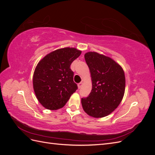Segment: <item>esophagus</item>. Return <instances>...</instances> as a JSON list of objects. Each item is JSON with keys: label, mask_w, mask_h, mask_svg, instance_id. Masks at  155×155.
<instances>
[{"label": "esophagus", "mask_w": 155, "mask_h": 155, "mask_svg": "<svg viewBox=\"0 0 155 155\" xmlns=\"http://www.w3.org/2000/svg\"><path fill=\"white\" fill-rule=\"evenodd\" d=\"M83 86V83L82 82H80L78 84V88H81V87Z\"/></svg>", "instance_id": "34e87169"}]
</instances>
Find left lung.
<instances>
[{"label":"left lung","instance_id":"8db88e82","mask_svg":"<svg viewBox=\"0 0 155 155\" xmlns=\"http://www.w3.org/2000/svg\"><path fill=\"white\" fill-rule=\"evenodd\" d=\"M85 59L90 70L92 88L88 97L81 98V105L88 115L103 118L113 112L123 99L124 71L114 60L95 51L86 53Z\"/></svg>","mask_w":155,"mask_h":155}]
</instances>
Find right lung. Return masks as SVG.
<instances>
[{"instance_id":"right-lung-1","label":"right lung","mask_w":155,"mask_h":155,"mask_svg":"<svg viewBox=\"0 0 155 155\" xmlns=\"http://www.w3.org/2000/svg\"><path fill=\"white\" fill-rule=\"evenodd\" d=\"M81 54L75 48H60L45 55L37 64L33 86L37 100L46 109L63 107L78 89L70 65Z\"/></svg>"}]
</instances>
